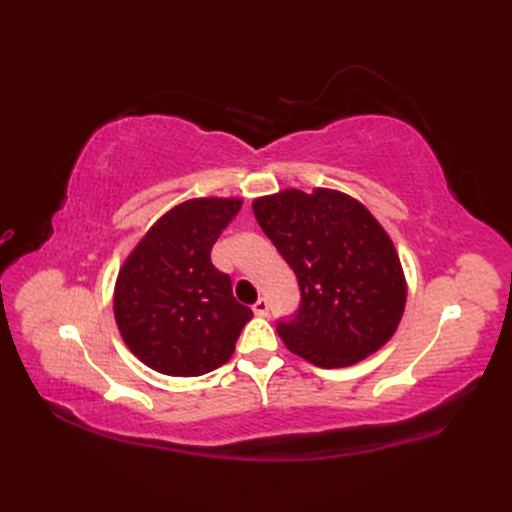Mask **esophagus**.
I'll return each mask as SVG.
<instances>
[{"instance_id":"obj_1","label":"esophagus","mask_w":512,"mask_h":512,"mask_svg":"<svg viewBox=\"0 0 512 512\" xmlns=\"http://www.w3.org/2000/svg\"><path fill=\"white\" fill-rule=\"evenodd\" d=\"M252 309H254L256 316H267V314H269V301H267V299H258V301L252 305Z\"/></svg>"}]
</instances>
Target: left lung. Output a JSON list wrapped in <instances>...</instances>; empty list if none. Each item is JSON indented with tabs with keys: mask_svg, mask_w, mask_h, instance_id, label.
Masks as SVG:
<instances>
[{
	"mask_svg": "<svg viewBox=\"0 0 512 512\" xmlns=\"http://www.w3.org/2000/svg\"><path fill=\"white\" fill-rule=\"evenodd\" d=\"M254 215L297 275V312L277 320L290 352L324 369L363 361L389 342L406 305L401 262L384 228L342 192L284 190Z\"/></svg>",
	"mask_w": 512,
	"mask_h": 512,
	"instance_id": "obj_1",
	"label": "left lung"
}]
</instances>
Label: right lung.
Segmentation results:
<instances>
[{
    "label": "right lung",
    "mask_w": 512,
    "mask_h": 512,
    "mask_svg": "<svg viewBox=\"0 0 512 512\" xmlns=\"http://www.w3.org/2000/svg\"><path fill=\"white\" fill-rule=\"evenodd\" d=\"M239 209L235 198H196L170 209L119 271L113 303L119 333L160 374L192 378L218 369L254 316L211 262L213 243Z\"/></svg>",
    "instance_id": "1"
}]
</instances>
